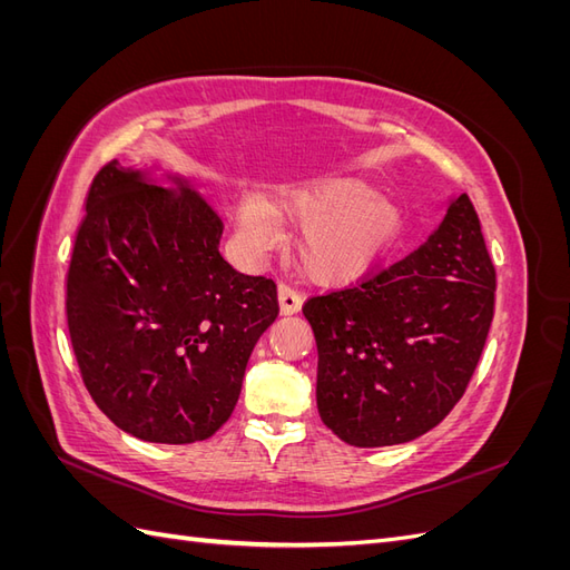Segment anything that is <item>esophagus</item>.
<instances>
[{"mask_svg":"<svg viewBox=\"0 0 570 570\" xmlns=\"http://www.w3.org/2000/svg\"><path fill=\"white\" fill-rule=\"evenodd\" d=\"M302 302H304L302 292H297L295 287H289V285H281L278 287V304H281V314L283 316L297 314L299 308H302Z\"/></svg>","mask_w":570,"mask_h":570,"instance_id":"1","label":"esophagus"}]
</instances>
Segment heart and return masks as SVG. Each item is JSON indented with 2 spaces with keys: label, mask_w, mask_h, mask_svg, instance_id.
Masks as SVG:
<instances>
[{
  "label": "heart",
  "mask_w": 570,
  "mask_h": 570,
  "mask_svg": "<svg viewBox=\"0 0 570 570\" xmlns=\"http://www.w3.org/2000/svg\"><path fill=\"white\" fill-rule=\"evenodd\" d=\"M278 223L302 226L295 256L308 278L340 283L364 273L394 245L404 209L392 195L347 176L295 180L268 197L245 193L237 199V226L249 249L266 252L278 243Z\"/></svg>",
  "instance_id": "heart-1"
}]
</instances>
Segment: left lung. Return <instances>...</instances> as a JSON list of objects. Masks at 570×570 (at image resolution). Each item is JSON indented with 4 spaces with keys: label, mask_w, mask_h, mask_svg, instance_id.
Instances as JSON below:
<instances>
[{
    "label": "left lung",
    "mask_w": 570,
    "mask_h": 570,
    "mask_svg": "<svg viewBox=\"0 0 570 570\" xmlns=\"http://www.w3.org/2000/svg\"><path fill=\"white\" fill-rule=\"evenodd\" d=\"M497 275L469 195L428 243L304 304L323 423L354 446L421 438L461 400L494 316Z\"/></svg>",
    "instance_id": "1"
}]
</instances>
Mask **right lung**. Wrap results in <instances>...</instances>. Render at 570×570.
<instances>
[{
  "label": "right lung",
  "instance_id": "right-lung-1",
  "mask_svg": "<svg viewBox=\"0 0 570 570\" xmlns=\"http://www.w3.org/2000/svg\"><path fill=\"white\" fill-rule=\"evenodd\" d=\"M116 159L95 176L66 275V318L95 404L145 442L212 438L254 344L278 316L264 275L218 252L223 220L193 183Z\"/></svg>",
  "mask_w": 570,
  "mask_h": 570
}]
</instances>
